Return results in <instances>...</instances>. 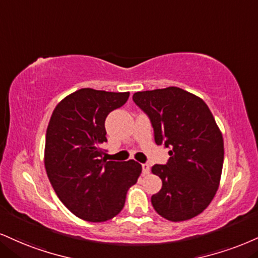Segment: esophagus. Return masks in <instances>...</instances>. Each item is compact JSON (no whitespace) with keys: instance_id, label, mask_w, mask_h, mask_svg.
<instances>
[{"instance_id":"obj_1","label":"esophagus","mask_w":258,"mask_h":258,"mask_svg":"<svg viewBox=\"0 0 258 258\" xmlns=\"http://www.w3.org/2000/svg\"><path fill=\"white\" fill-rule=\"evenodd\" d=\"M142 168H143V175H147L150 173V166H149L148 163H143Z\"/></svg>"}]
</instances>
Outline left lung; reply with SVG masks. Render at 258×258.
<instances>
[{"instance_id":"1","label":"left lung","mask_w":258,"mask_h":258,"mask_svg":"<svg viewBox=\"0 0 258 258\" xmlns=\"http://www.w3.org/2000/svg\"><path fill=\"white\" fill-rule=\"evenodd\" d=\"M133 101L150 117L157 145L170 148L168 163L151 172L162 188L151 197L159 215L173 222L200 215L215 197L223 166V138L206 102L176 86L139 91Z\"/></svg>"}]
</instances>
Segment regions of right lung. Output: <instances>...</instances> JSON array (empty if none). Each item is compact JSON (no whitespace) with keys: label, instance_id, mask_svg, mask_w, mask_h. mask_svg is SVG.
Returning <instances> with one entry per match:
<instances>
[{"label":"right lung","instance_id":"1","mask_svg":"<svg viewBox=\"0 0 258 258\" xmlns=\"http://www.w3.org/2000/svg\"><path fill=\"white\" fill-rule=\"evenodd\" d=\"M130 92L80 89L57 103L45 135L44 166L49 181L64 207L90 222H104L125 206L142 164L107 161L104 121L128 99Z\"/></svg>","mask_w":258,"mask_h":258}]
</instances>
